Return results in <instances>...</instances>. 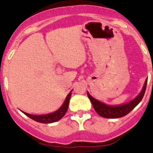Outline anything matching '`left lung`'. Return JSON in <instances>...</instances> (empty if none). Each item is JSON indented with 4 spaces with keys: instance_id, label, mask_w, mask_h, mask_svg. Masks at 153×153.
I'll return each mask as SVG.
<instances>
[{
    "instance_id": "8db88e82",
    "label": "left lung",
    "mask_w": 153,
    "mask_h": 153,
    "mask_svg": "<svg viewBox=\"0 0 153 153\" xmlns=\"http://www.w3.org/2000/svg\"><path fill=\"white\" fill-rule=\"evenodd\" d=\"M147 82L148 80L146 79L145 85H144L141 92L134 100L124 105H117V106H110V105H105V103L95 99L88 92H87V96H88L89 100L91 101V103H92V105L96 112L101 117L105 118L122 117L130 113L140 102V101L143 99L144 94H145Z\"/></svg>"
}]
</instances>
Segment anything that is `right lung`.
I'll return each instance as SVG.
<instances>
[{
    "label": "right lung",
    "instance_id": "right-lung-1",
    "mask_svg": "<svg viewBox=\"0 0 153 153\" xmlns=\"http://www.w3.org/2000/svg\"><path fill=\"white\" fill-rule=\"evenodd\" d=\"M71 91L68 94V96H67L66 100H65L64 104L62 105V107H61L58 111L54 112V113L47 114V115H30V114L26 113L25 112H23V111L22 112H23L26 116H28V117H30V119L33 120L38 122V123H44V124L55 123V122L59 121V120L62 119L67 112V110H68V107L69 101H70V99L71 97Z\"/></svg>",
    "mask_w": 153,
    "mask_h": 153
}]
</instances>
